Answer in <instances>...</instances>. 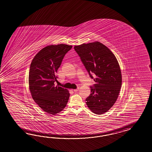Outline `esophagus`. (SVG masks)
<instances>
[{
	"instance_id": "1",
	"label": "esophagus",
	"mask_w": 152,
	"mask_h": 152,
	"mask_svg": "<svg viewBox=\"0 0 152 152\" xmlns=\"http://www.w3.org/2000/svg\"><path fill=\"white\" fill-rule=\"evenodd\" d=\"M78 89H79V88H77V89H74V92H77L78 91Z\"/></svg>"
}]
</instances>
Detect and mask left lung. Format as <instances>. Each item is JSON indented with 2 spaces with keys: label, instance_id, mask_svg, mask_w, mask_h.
Returning <instances> with one entry per match:
<instances>
[{
  "label": "left lung",
  "instance_id": "left-lung-1",
  "mask_svg": "<svg viewBox=\"0 0 152 152\" xmlns=\"http://www.w3.org/2000/svg\"><path fill=\"white\" fill-rule=\"evenodd\" d=\"M74 49L96 82L90 86L91 93L86 104L94 114H103L113 106L120 91L122 76L118 61L110 50L99 42L76 45Z\"/></svg>",
  "mask_w": 152,
  "mask_h": 152
}]
</instances>
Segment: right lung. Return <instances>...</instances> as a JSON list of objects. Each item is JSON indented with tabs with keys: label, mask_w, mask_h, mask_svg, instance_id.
<instances>
[{
	"label": "right lung",
	"mask_w": 152,
	"mask_h": 152,
	"mask_svg": "<svg viewBox=\"0 0 152 152\" xmlns=\"http://www.w3.org/2000/svg\"><path fill=\"white\" fill-rule=\"evenodd\" d=\"M72 46L60 44L42 49L32 60L29 72V88L36 103L47 113L56 115L66 107L70 93L55 86L56 72L63 58Z\"/></svg>",
	"instance_id": "obj_1"
}]
</instances>
